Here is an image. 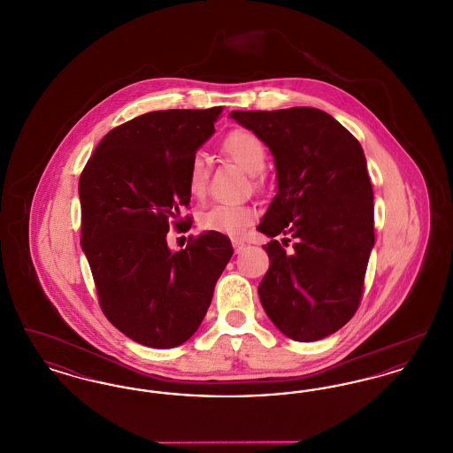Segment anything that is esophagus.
Returning <instances> with one entry per match:
<instances>
[{
  "instance_id": "34e87169",
  "label": "esophagus",
  "mask_w": 453,
  "mask_h": 453,
  "mask_svg": "<svg viewBox=\"0 0 453 453\" xmlns=\"http://www.w3.org/2000/svg\"><path fill=\"white\" fill-rule=\"evenodd\" d=\"M233 246H234V251H236V253H241V251L244 250V246H246V244H244L242 241H237V239H233Z\"/></svg>"
}]
</instances>
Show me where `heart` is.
I'll use <instances>...</instances> for the list:
<instances>
[{
    "mask_svg": "<svg viewBox=\"0 0 453 453\" xmlns=\"http://www.w3.org/2000/svg\"><path fill=\"white\" fill-rule=\"evenodd\" d=\"M224 152L251 176H258L266 166V150L258 137L248 130H236L229 134L222 144ZM207 157L195 154L187 173V188L196 198L203 196L207 190ZM257 217L255 209L250 205H229L216 203L198 217V224L203 231L219 233L226 236L239 237L253 224Z\"/></svg>",
    "mask_w": 453,
    "mask_h": 453,
    "instance_id": "heart-1",
    "label": "heart"
}]
</instances>
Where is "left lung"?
<instances>
[{
    "instance_id": "1",
    "label": "left lung",
    "mask_w": 453,
    "mask_h": 453,
    "mask_svg": "<svg viewBox=\"0 0 453 453\" xmlns=\"http://www.w3.org/2000/svg\"><path fill=\"white\" fill-rule=\"evenodd\" d=\"M239 126L270 150L277 195L259 222L272 237L259 281L266 316L296 342L342 329L362 299L373 248V190L360 142L329 113L311 107L233 110ZM277 235L296 239L288 256Z\"/></svg>"
}]
</instances>
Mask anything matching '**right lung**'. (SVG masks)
I'll use <instances>...</instances> for the list:
<instances>
[{"mask_svg":"<svg viewBox=\"0 0 453 453\" xmlns=\"http://www.w3.org/2000/svg\"><path fill=\"white\" fill-rule=\"evenodd\" d=\"M222 108L157 110L110 130L80 178L81 248L102 311L130 340L174 348L207 314L233 257L229 237L202 233L172 251V226L188 231L187 173Z\"/></svg>","mask_w":453,"mask_h":453,"instance_id":"obj_1","label":"right lung"}]
</instances>
